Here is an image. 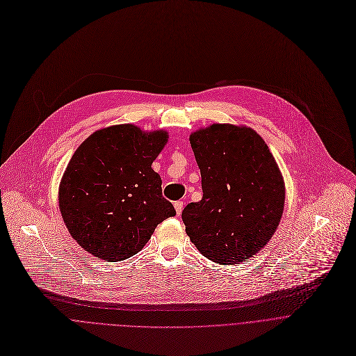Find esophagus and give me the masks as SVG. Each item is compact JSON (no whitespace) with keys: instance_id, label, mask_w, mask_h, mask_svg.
<instances>
[{"instance_id":"1","label":"esophagus","mask_w":356,"mask_h":356,"mask_svg":"<svg viewBox=\"0 0 356 356\" xmlns=\"http://www.w3.org/2000/svg\"><path fill=\"white\" fill-rule=\"evenodd\" d=\"M174 207H175V210H177V215L179 216L181 211H182V207H184V202H182V200L175 202V203H174Z\"/></svg>"}]
</instances>
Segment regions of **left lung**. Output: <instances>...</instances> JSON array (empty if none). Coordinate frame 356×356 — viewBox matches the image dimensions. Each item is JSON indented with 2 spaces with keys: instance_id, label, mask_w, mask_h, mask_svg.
<instances>
[{
  "instance_id": "1",
  "label": "left lung",
  "mask_w": 356,
  "mask_h": 356,
  "mask_svg": "<svg viewBox=\"0 0 356 356\" xmlns=\"http://www.w3.org/2000/svg\"><path fill=\"white\" fill-rule=\"evenodd\" d=\"M203 197L182 211L185 232L207 259L248 261L275 234L285 181L264 138L251 127L213 123L189 136Z\"/></svg>"
}]
</instances>
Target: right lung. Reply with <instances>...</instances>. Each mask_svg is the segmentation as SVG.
I'll use <instances>...</instances> for the list:
<instances>
[{"label":"right lung","mask_w":356,"mask_h":356,"mask_svg":"<svg viewBox=\"0 0 356 356\" xmlns=\"http://www.w3.org/2000/svg\"><path fill=\"white\" fill-rule=\"evenodd\" d=\"M167 141V130L123 123L94 131L79 146L58 185V207L81 248L106 262L127 259L175 216L152 168Z\"/></svg>","instance_id":"right-lung-1"}]
</instances>
